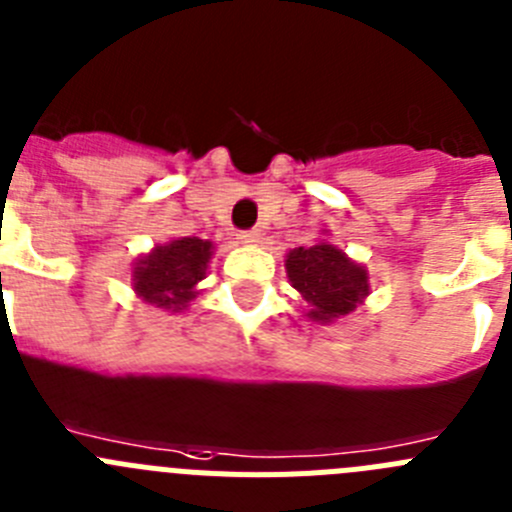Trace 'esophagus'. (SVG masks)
<instances>
[{
    "mask_svg": "<svg viewBox=\"0 0 512 512\" xmlns=\"http://www.w3.org/2000/svg\"><path fill=\"white\" fill-rule=\"evenodd\" d=\"M241 241L248 243V246H253V243L261 241V233L259 231H243L241 233Z\"/></svg>",
    "mask_w": 512,
    "mask_h": 512,
    "instance_id": "esophagus-1",
    "label": "esophagus"
}]
</instances>
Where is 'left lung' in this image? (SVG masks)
<instances>
[{"instance_id": "1", "label": "left lung", "mask_w": 512, "mask_h": 512, "mask_svg": "<svg viewBox=\"0 0 512 512\" xmlns=\"http://www.w3.org/2000/svg\"><path fill=\"white\" fill-rule=\"evenodd\" d=\"M292 287L307 302V317L332 325L353 314L370 294V276L335 243L322 238L314 246L292 248L284 259Z\"/></svg>"}]
</instances>
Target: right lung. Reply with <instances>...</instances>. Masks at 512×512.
Segmentation results:
<instances>
[{
    "label": "right lung",
    "instance_id": "add662e5",
    "mask_svg": "<svg viewBox=\"0 0 512 512\" xmlns=\"http://www.w3.org/2000/svg\"><path fill=\"white\" fill-rule=\"evenodd\" d=\"M213 253V241H203L198 236L157 243L152 251L134 261V294L164 312H185L192 299L198 297V284L205 279Z\"/></svg>",
    "mask_w": 512,
    "mask_h": 512
}]
</instances>
